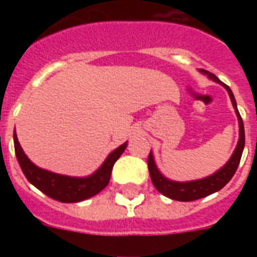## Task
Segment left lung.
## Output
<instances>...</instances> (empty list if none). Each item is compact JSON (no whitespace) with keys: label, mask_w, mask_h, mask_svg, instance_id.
<instances>
[{"label":"left lung","mask_w":257,"mask_h":257,"mask_svg":"<svg viewBox=\"0 0 257 257\" xmlns=\"http://www.w3.org/2000/svg\"><path fill=\"white\" fill-rule=\"evenodd\" d=\"M202 74H206L210 79H213L217 84H221L230 95V99H231L232 107L235 110V114L238 117V125H239V139H238L237 147L232 153L231 158L227 161V164L223 168H220L217 172H215L213 175H210L208 178L199 179V180H193V182H173V180H169L164 175H162L158 168H157L156 162H154V157H153V153L150 151L149 154V160H147V164H149V172H150L151 182L154 184L158 191L161 194H164L165 197L171 199H175V201H183V202H189V201H194V199L204 198L209 194H213L216 191L221 190L224 186H226L231 178L234 176V173L237 171L238 165H239V161H241V156H242L243 146H245V131H243V122L242 118L239 115L237 108V101H235V97L232 95L231 89L227 86L226 84H223L220 79L216 77L215 74L209 73L206 70H199Z\"/></svg>","instance_id":"left-lung-1"}]
</instances>
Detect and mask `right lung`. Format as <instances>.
Returning <instances> with one entry per match:
<instances>
[{
  "mask_svg": "<svg viewBox=\"0 0 257 257\" xmlns=\"http://www.w3.org/2000/svg\"><path fill=\"white\" fill-rule=\"evenodd\" d=\"M14 143L16 158L27 180L33 186H36L37 189L41 190L49 198L56 199L60 202H79L100 193L110 182L114 164L126 149V143H123L111 151L106 158V161L101 164V167L90 176L71 178V176L49 172L34 165L27 158L23 149L20 147L16 134H14Z\"/></svg>",
  "mask_w": 257,
  "mask_h": 257,
  "instance_id": "add662e5",
  "label": "right lung"
}]
</instances>
